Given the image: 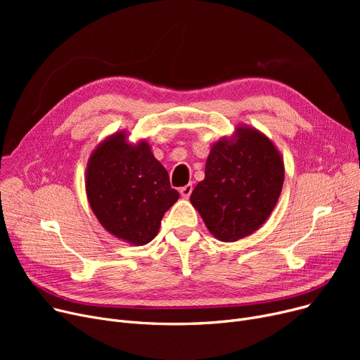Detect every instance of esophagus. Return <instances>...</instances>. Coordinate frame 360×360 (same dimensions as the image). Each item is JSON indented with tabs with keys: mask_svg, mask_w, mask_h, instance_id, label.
Segmentation results:
<instances>
[{
	"mask_svg": "<svg viewBox=\"0 0 360 360\" xmlns=\"http://www.w3.org/2000/svg\"><path fill=\"white\" fill-rule=\"evenodd\" d=\"M179 193H181V195H182V198H190V195H191V193H193V185L188 184V185L182 186L181 190H179Z\"/></svg>",
	"mask_w": 360,
	"mask_h": 360,
	"instance_id": "1",
	"label": "esophagus"
}]
</instances>
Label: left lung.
<instances>
[{"label":"left lung","instance_id":"left-lung-1","mask_svg":"<svg viewBox=\"0 0 360 360\" xmlns=\"http://www.w3.org/2000/svg\"><path fill=\"white\" fill-rule=\"evenodd\" d=\"M204 175L190 201L216 239L235 242L258 231L273 213L285 162L266 134L239 124L212 146Z\"/></svg>","mask_w":360,"mask_h":360}]
</instances>
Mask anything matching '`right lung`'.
<instances>
[{"label":"right lung","instance_id":"add662e5","mask_svg":"<svg viewBox=\"0 0 360 360\" xmlns=\"http://www.w3.org/2000/svg\"><path fill=\"white\" fill-rule=\"evenodd\" d=\"M117 131L90 153L86 194L90 209L105 231L136 247L159 233L162 217L179 193L170 188L167 170L146 140L129 143Z\"/></svg>","mask_w":360,"mask_h":360}]
</instances>
